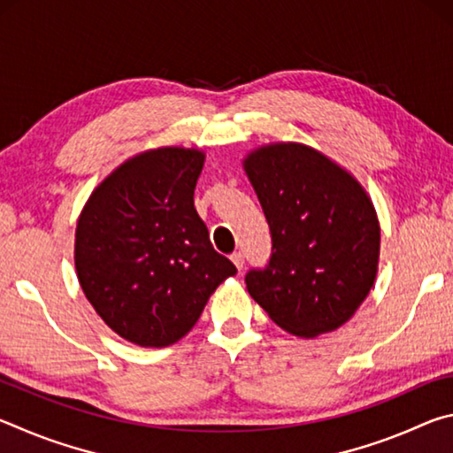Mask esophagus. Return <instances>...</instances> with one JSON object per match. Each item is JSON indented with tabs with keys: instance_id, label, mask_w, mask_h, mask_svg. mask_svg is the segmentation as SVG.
Instances as JSON below:
<instances>
[{
	"instance_id": "obj_1",
	"label": "esophagus",
	"mask_w": 453,
	"mask_h": 453,
	"mask_svg": "<svg viewBox=\"0 0 453 453\" xmlns=\"http://www.w3.org/2000/svg\"><path fill=\"white\" fill-rule=\"evenodd\" d=\"M232 262L235 264L237 270H242V267H243V254H242V251H234V254H232Z\"/></svg>"
}]
</instances>
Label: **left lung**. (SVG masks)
<instances>
[{
	"label": "left lung",
	"mask_w": 453,
	"mask_h": 453,
	"mask_svg": "<svg viewBox=\"0 0 453 453\" xmlns=\"http://www.w3.org/2000/svg\"><path fill=\"white\" fill-rule=\"evenodd\" d=\"M245 172L272 234V256L245 273L250 296L286 332L316 337L354 316L373 286L380 226L362 186L302 143L251 153Z\"/></svg>",
	"instance_id": "1"
}]
</instances>
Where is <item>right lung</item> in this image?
<instances>
[{"mask_svg": "<svg viewBox=\"0 0 453 453\" xmlns=\"http://www.w3.org/2000/svg\"><path fill=\"white\" fill-rule=\"evenodd\" d=\"M197 150L145 151L118 167L83 208L75 270L94 310L143 348L186 335L235 265L218 254L194 208Z\"/></svg>", "mask_w": 453, "mask_h": 453, "instance_id": "obj_1", "label": "right lung"}]
</instances>
